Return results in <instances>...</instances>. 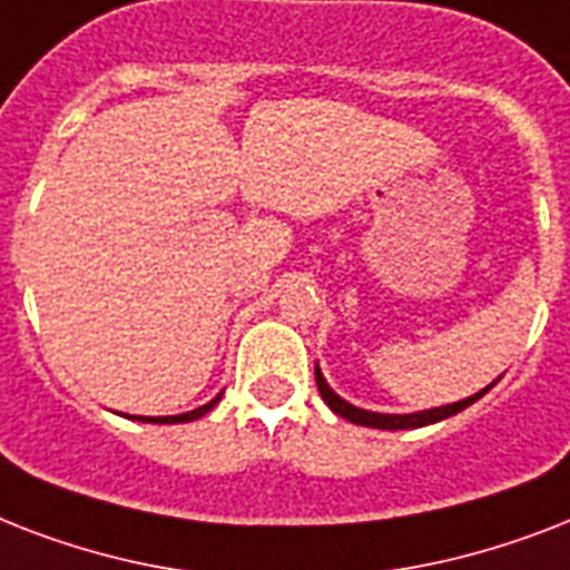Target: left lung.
Wrapping results in <instances>:
<instances>
[{
	"label": "left lung",
	"mask_w": 570,
	"mask_h": 570,
	"mask_svg": "<svg viewBox=\"0 0 570 570\" xmlns=\"http://www.w3.org/2000/svg\"><path fill=\"white\" fill-rule=\"evenodd\" d=\"M494 384H488L485 390H479V393L461 399V402H452V405L425 407V411H414V414H379V411H366V407H357L352 405V402H346L343 396H337V393L331 390L328 381H325V375H322L320 364H316V387H320L325 405H328L334 414H340L343 420H348V423H355V425H366V429H393V432H396V429H423V425L441 423V420L459 414V411H464L468 405H473L476 399L485 396L488 390L494 387Z\"/></svg>",
	"instance_id": "obj_1"
}]
</instances>
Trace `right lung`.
I'll list each match as a JSON object with an SVG mask.
<instances>
[{
    "instance_id": "1",
    "label": "right lung",
    "mask_w": 570,
    "mask_h": 570,
    "mask_svg": "<svg viewBox=\"0 0 570 570\" xmlns=\"http://www.w3.org/2000/svg\"><path fill=\"white\" fill-rule=\"evenodd\" d=\"M218 399H222V393L215 399H209L206 405L195 407V411H186V414H174V416H129V420H141V423H191V420H197V416H204L206 411H213L215 405H218Z\"/></svg>"
}]
</instances>
